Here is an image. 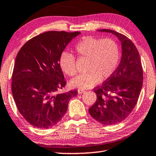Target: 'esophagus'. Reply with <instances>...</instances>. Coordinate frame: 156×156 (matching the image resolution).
<instances>
[{"mask_svg":"<svg viewBox=\"0 0 156 156\" xmlns=\"http://www.w3.org/2000/svg\"><path fill=\"white\" fill-rule=\"evenodd\" d=\"M78 93L80 94H82V93H83L84 92H85V90H83V89H81V88H79L78 90Z\"/></svg>","mask_w":156,"mask_h":156,"instance_id":"esophagus-1","label":"esophagus"}]
</instances>
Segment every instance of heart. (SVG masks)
<instances>
[{
  "label": "heart",
  "mask_w": 156,
  "mask_h": 156,
  "mask_svg": "<svg viewBox=\"0 0 156 156\" xmlns=\"http://www.w3.org/2000/svg\"><path fill=\"white\" fill-rule=\"evenodd\" d=\"M75 50L80 58L88 59L87 70L70 81L75 88H90L101 80H105L112 75L118 67L120 56L119 46L112 38L86 36L75 45ZM59 66L64 73L74 76L76 73L75 57L64 52L59 58Z\"/></svg>",
  "instance_id": "1"
}]
</instances>
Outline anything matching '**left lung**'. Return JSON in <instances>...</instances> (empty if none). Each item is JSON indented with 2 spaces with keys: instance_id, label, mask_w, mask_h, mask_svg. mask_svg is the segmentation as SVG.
<instances>
[{
  "instance_id": "8db88e82",
  "label": "left lung",
  "mask_w": 156,
  "mask_h": 156,
  "mask_svg": "<svg viewBox=\"0 0 156 156\" xmlns=\"http://www.w3.org/2000/svg\"><path fill=\"white\" fill-rule=\"evenodd\" d=\"M98 31L111 33L121 43V62L103 85L94 89L97 101L89 108L94 119L104 125H112L126 119L136 106L143 86V71L140 55L129 38L110 29Z\"/></svg>"
}]
</instances>
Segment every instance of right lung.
<instances>
[{
  "mask_svg": "<svg viewBox=\"0 0 156 156\" xmlns=\"http://www.w3.org/2000/svg\"><path fill=\"white\" fill-rule=\"evenodd\" d=\"M80 32L46 31L24 44L16 56L12 92L18 111L33 126L48 129L65 115L77 90L59 93L66 86L59 58Z\"/></svg>",
  "mask_w": 156,
  "mask_h": 156,
  "instance_id": "right-lung-1",
  "label": "right lung"
}]
</instances>
